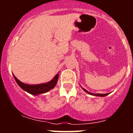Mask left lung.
Returning <instances> with one entry per match:
<instances>
[{
  "mask_svg": "<svg viewBox=\"0 0 133 133\" xmlns=\"http://www.w3.org/2000/svg\"><path fill=\"white\" fill-rule=\"evenodd\" d=\"M81 88L84 90V91H85V92H87V93H88V94H90V95L94 96H100V97H104V96H108V94H109V93H106V94H99V93H97V94H93V93H91V92H89V91H87L86 89H84V88H82V87H81Z\"/></svg>",
  "mask_w": 133,
  "mask_h": 133,
  "instance_id": "left-lung-1",
  "label": "left lung"
}]
</instances>
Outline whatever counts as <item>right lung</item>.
<instances>
[{"label":"right lung","mask_w":133,"mask_h":133,"mask_svg":"<svg viewBox=\"0 0 133 133\" xmlns=\"http://www.w3.org/2000/svg\"><path fill=\"white\" fill-rule=\"evenodd\" d=\"M13 76L16 82L21 89L32 94V95L38 96L39 94L48 92V91L52 89L53 88H54V87L57 84L58 78H59V72L53 77V79L51 81L47 82H45V83L39 84H25L24 82L20 81L19 79L14 75V74Z\"/></svg>","instance_id":"add662e5"}]
</instances>
